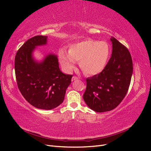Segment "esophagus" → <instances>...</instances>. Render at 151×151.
Listing matches in <instances>:
<instances>
[{
  "instance_id": "obj_1",
  "label": "esophagus",
  "mask_w": 151,
  "mask_h": 151,
  "mask_svg": "<svg viewBox=\"0 0 151 151\" xmlns=\"http://www.w3.org/2000/svg\"><path fill=\"white\" fill-rule=\"evenodd\" d=\"M79 78L77 77H76V76H73L72 77V81H75V80H77V79H78Z\"/></svg>"
}]
</instances>
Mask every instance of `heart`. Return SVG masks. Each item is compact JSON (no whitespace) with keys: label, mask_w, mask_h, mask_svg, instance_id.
<instances>
[{"label":"heart","mask_w":151,"mask_h":151,"mask_svg":"<svg viewBox=\"0 0 151 151\" xmlns=\"http://www.w3.org/2000/svg\"><path fill=\"white\" fill-rule=\"evenodd\" d=\"M110 55V48L105 42L85 40L70 45L68 52L64 49L58 52L59 60L64 70L70 72L79 62L81 70L86 75L100 74L106 67Z\"/></svg>","instance_id":"heart-1"}]
</instances>
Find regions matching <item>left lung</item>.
<instances>
[{"instance_id": "obj_1", "label": "left lung", "mask_w": 151, "mask_h": 151, "mask_svg": "<svg viewBox=\"0 0 151 151\" xmlns=\"http://www.w3.org/2000/svg\"><path fill=\"white\" fill-rule=\"evenodd\" d=\"M112 54L104 69L86 79L83 98L93 110L101 113L117 107L126 96L130 84L133 63L126 47L112 37Z\"/></svg>"}]
</instances>
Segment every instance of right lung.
<instances>
[{
    "instance_id": "obj_1",
    "label": "right lung",
    "mask_w": 151,
    "mask_h": 151,
    "mask_svg": "<svg viewBox=\"0 0 151 151\" xmlns=\"http://www.w3.org/2000/svg\"><path fill=\"white\" fill-rule=\"evenodd\" d=\"M47 36H35L17 50L14 68L17 87L25 99L38 109H52L64 99L72 75L62 73L55 55L50 54L42 62L32 57L35 47L47 43Z\"/></svg>"
}]
</instances>
